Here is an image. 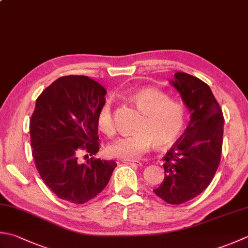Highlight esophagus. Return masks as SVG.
Segmentation results:
<instances>
[{"mask_svg": "<svg viewBox=\"0 0 248 248\" xmlns=\"http://www.w3.org/2000/svg\"><path fill=\"white\" fill-rule=\"evenodd\" d=\"M124 163L129 164V166H133V167L142 166V162L139 161V160H124Z\"/></svg>", "mask_w": 248, "mask_h": 248, "instance_id": "1", "label": "esophagus"}]
</instances>
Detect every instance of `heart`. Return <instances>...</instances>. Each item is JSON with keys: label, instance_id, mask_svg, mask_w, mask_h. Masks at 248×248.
Wrapping results in <instances>:
<instances>
[{"label": "heart", "instance_id": "1", "mask_svg": "<svg viewBox=\"0 0 248 248\" xmlns=\"http://www.w3.org/2000/svg\"><path fill=\"white\" fill-rule=\"evenodd\" d=\"M142 111V118L132 134L124 135L106 147L113 158L133 160L148 152L152 145L167 147L181 135L186 123L185 106L156 88H140L129 95ZM96 127L108 137L115 133L113 111L109 101L104 102L96 114Z\"/></svg>", "mask_w": 248, "mask_h": 248}]
</instances>
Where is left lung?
Here are the masks:
<instances>
[{
    "label": "left lung",
    "mask_w": 248,
    "mask_h": 248,
    "mask_svg": "<svg viewBox=\"0 0 248 248\" xmlns=\"http://www.w3.org/2000/svg\"><path fill=\"white\" fill-rule=\"evenodd\" d=\"M171 84L190 111V121L164 160V179L154 192L169 204H182L205 190L219 166L224 115L210 87L187 73Z\"/></svg>",
    "instance_id": "1"
}]
</instances>
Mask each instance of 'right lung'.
I'll use <instances>...</instances> for the list:
<instances>
[{
    "label": "right lung",
    "mask_w": 248,
    "mask_h": 248,
    "mask_svg": "<svg viewBox=\"0 0 248 248\" xmlns=\"http://www.w3.org/2000/svg\"><path fill=\"white\" fill-rule=\"evenodd\" d=\"M106 90L81 75L63 76L38 95L30 120L32 156L43 179L55 195L82 204L103 190L117 163L95 159L100 143L96 114ZM81 152L91 155L80 164Z\"/></svg>",
    "instance_id": "add662e5"
}]
</instances>
